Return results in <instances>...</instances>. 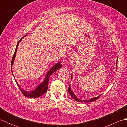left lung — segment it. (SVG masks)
<instances>
[{
  "label": "left lung",
  "mask_w": 127,
  "mask_h": 127,
  "mask_svg": "<svg viewBox=\"0 0 127 127\" xmlns=\"http://www.w3.org/2000/svg\"><path fill=\"white\" fill-rule=\"evenodd\" d=\"M117 60H118V58L117 59V61H116V70H117ZM71 80H72V74L71 75ZM68 92H69V93L70 94V95L72 97V98H73V99L75 100V101H76L77 102H92V101L96 100L98 99L99 98V97L101 95V94H100V95H99L98 96L93 97V98H91L90 99H89V100H82V99H81L79 98H77L76 95L74 94V93L73 92V91L71 90L70 85L69 86V87L68 88Z\"/></svg>",
  "instance_id": "1"
}]
</instances>
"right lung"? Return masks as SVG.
Segmentation results:
<instances>
[{
	"label": "right lung",
	"mask_w": 127,
	"mask_h": 127,
	"mask_svg": "<svg viewBox=\"0 0 127 127\" xmlns=\"http://www.w3.org/2000/svg\"><path fill=\"white\" fill-rule=\"evenodd\" d=\"M27 35V34H26V35L22 37V38L20 40V41H18L17 45H16L15 53H14V54H13V57L12 59L11 64V71H12V74L13 75V77H14V79L15 80V81L16 82V83H17L18 87H19V88L20 89L21 92L22 93L23 95L26 96V97H28V98H39V97H40V96H41L43 94H44L47 91V88H48V80H49V78H50V76L54 72H55L57 70L60 69L62 67V65L61 64V62H59V63L55 64V65H54L52 67V68H51L49 70H48V71L47 72V74H46L44 80H43L40 83L38 86H37L34 89V90H31V91H27L23 90V89L21 88L20 86L19 85L18 82H17V81L16 80L15 76H13V72H12V66H13V63H14V61H15V59L16 57V52H17V48H18V46L19 45V43L21 41V40H22V39H23L24 37H26Z\"/></svg>",
	"instance_id": "obj_1"
}]
</instances>
